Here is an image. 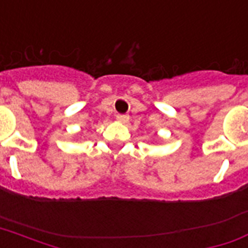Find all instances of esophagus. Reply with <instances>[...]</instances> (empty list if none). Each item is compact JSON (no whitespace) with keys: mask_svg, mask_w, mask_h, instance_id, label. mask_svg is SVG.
Masks as SVG:
<instances>
[{"mask_svg":"<svg viewBox=\"0 0 248 248\" xmlns=\"http://www.w3.org/2000/svg\"><path fill=\"white\" fill-rule=\"evenodd\" d=\"M116 120H118L119 123H122V124H126V123L129 122V118H128L126 115H118V116H116Z\"/></svg>","mask_w":248,"mask_h":248,"instance_id":"esophagus-1","label":"esophagus"}]
</instances>
